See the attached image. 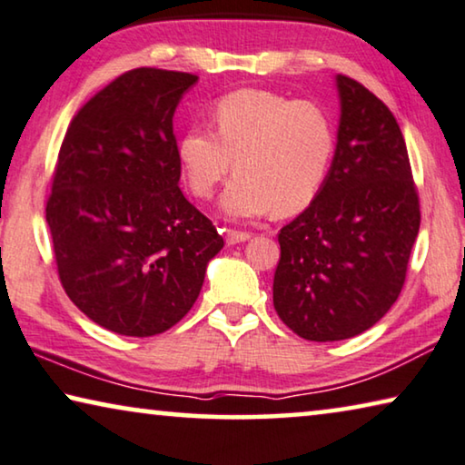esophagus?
Masks as SVG:
<instances>
[{
  "mask_svg": "<svg viewBox=\"0 0 465 465\" xmlns=\"http://www.w3.org/2000/svg\"><path fill=\"white\" fill-rule=\"evenodd\" d=\"M225 240H227V244H242V242L251 240V233H248V232L227 230V232H225Z\"/></svg>",
  "mask_w": 465,
  "mask_h": 465,
  "instance_id": "obj_1",
  "label": "esophagus"
}]
</instances>
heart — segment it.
I'll use <instances>...</instances> for the list:
<instances>
[{
	"instance_id": "heart-1",
	"label": "heart",
	"mask_w": 465,
	"mask_h": 465,
	"mask_svg": "<svg viewBox=\"0 0 465 465\" xmlns=\"http://www.w3.org/2000/svg\"><path fill=\"white\" fill-rule=\"evenodd\" d=\"M213 127H190L177 145L196 198H211L232 169L238 175L221 198L230 217H288L320 196L336 152L334 123L320 104L240 89L214 104Z\"/></svg>"
}]
</instances>
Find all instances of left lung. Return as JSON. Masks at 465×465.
<instances>
[{"label":"left lung","instance_id":"8db88e82","mask_svg":"<svg viewBox=\"0 0 465 465\" xmlns=\"http://www.w3.org/2000/svg\"><path fill=\"white\" fill-rule=\"evenodd\" d=\"M341 127L330 175L309 209L277 233L273 307L304 341L352 338L403 290L420 198L401 127L361 83L338 74Z\"/></svg>","mask_w":465,"mask_h":465}]
</instances>
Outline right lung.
I'll use <instances>...</instances> for the list:
<instances>
[{
  "mask_svg": "<svg viewBox=\"0 0 465 465\" xmlns=\"http://www.w3.org/2000/svg\"><path fill=\"white\" fill-rule=\"evenodd\" d=\"M196 74L134 68L73 116L45 219L62 288L121 336H156L196 302L223 248L213 221L179 190L173 114Z\"/></svg>",
  "mask_w": 465,
  "mask_h": 465,
  "instance_id": "1",
  "label": "right lung"
}]
</instances>
